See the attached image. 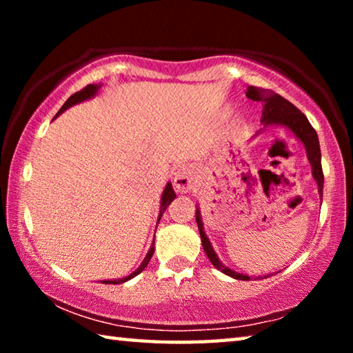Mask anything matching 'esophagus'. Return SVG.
<instances>
[{"mask_svg": "<svg viewBox=\"0 0 353 353\" xmlns=\"http://www.w3.org/2000/svg\"><path fill=\"white\" fill-rule=\"evenodd\" d=\"M196 182V172L191 165H182L174 172V188L181 193H187Z\"/></svg>", "mask_w": 353, "mask_h": 353, "instance_id": "obj_1", "label": "esophagus"}]
</instances>
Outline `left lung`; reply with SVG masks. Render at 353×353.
<instances>
[{
    "instance_id": "obj_1",
    "label": "left lung",
    "mask_w": 353,
    "mask_h": 353,
    "mask_svg": "<svg viewBox=\"0 0 353 353\" xmlns=\"http://www.w3.org/2000/svg\"><path fill=\"white\" fill-rule=\"evenodd\" d=\"M246 97L252 101H259V103H261L263 105V110H261L263 129H260L254 137H256L261 130H265L266 128H271V126H282L291 130L296 139L302 143L303 148H305L308 162L312 165L313 179L316 181V183H318V191L322 196V188H324V174H322V166H321L319 139H318V134H316V130L307 119V117L303 115L296 105H292L290 101H286L285 98L280 97V94L274 93L271 90H263V88L250 85L248 87ZM196 223H198V227H199L202 248H204L208 260L212 261V265L232 279L250 280L249 276H244V274L229 270V268L224 266L223 263L219 261L216 252H214L212 248V243L208 241V238L204 232V224H202V219H201L199 207H196Z\"/></svg>"
}]
</instances>
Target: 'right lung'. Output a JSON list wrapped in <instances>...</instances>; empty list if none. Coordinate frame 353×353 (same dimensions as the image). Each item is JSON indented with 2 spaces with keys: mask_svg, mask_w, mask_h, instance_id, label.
Wrapping results in <instances>:
<instances>
[{
  "mask_svg": "<svg viewBox=\"0 0 353 353\" xmlns=\"http://www.w3.org/2000/svg\"><path fill=\"white\" fill-rule=\"evenodd\" d=\"M99 88H101V83H90V85H87L85 88H82L81 92H76L74 94H71V97L65 101V104L61 107V110L57 112V115L56 117H59L61 115V113H63L65 110L67 109H70L71 105H76V104H79V103H82V101H87V99H90V98H93V97H97V93L99 92ZM54 117V118H56ZM172 199H176V193H174V190H172V185H171V182H168L166 183V187H165V190H163V193H162V199H160V213H159V219H157V224H159V221H160V218H162V214L165 213V210H166V207H168L170 204H171V201ZM152 254H154V244L151 246V249L148 250V254H146V256H145V260L141 261V265L137 268V270L130 274V276H128V277H123V279H118V280H104L103 283H113V285H118V283H124V282H128V280H130V279H134L135 276H139V274L145 270V268L148 266V263H149V260H151V256H152Z\"/></svg>",
  "mask_w": 353,
  "mask_h": 353,
  "instance_id": "right-lung-1",
  "label": "right lung"
}]
</instances>
